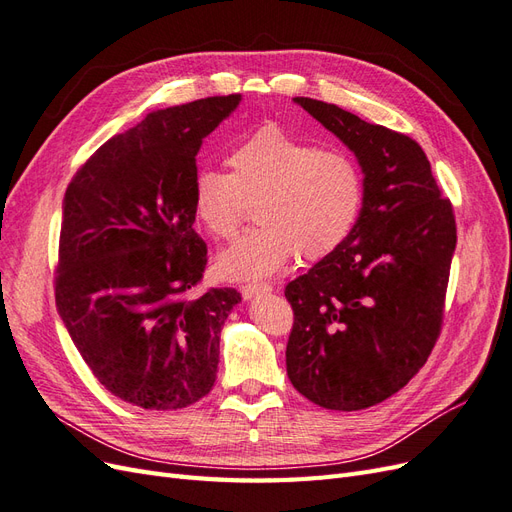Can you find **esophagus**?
Here are the masks:
<instances>
[{
  "label": "esophagus",
  "instance_id": "obj_1",
  "mask_svg": "<svg viewBox=\"0 0 512 512\" xmlns=\"http://www.w3.org/2000/svg\"><path fill=\"white\" fill-rule=\"evenodd\" d=\"M240 293L244 300H251V298H257V295H263V293H272V285L268 283H251V285H242L240 287Z\"/></svg>",
  "mask_w": 512,
  "mask_h": 512
}]
</instances>
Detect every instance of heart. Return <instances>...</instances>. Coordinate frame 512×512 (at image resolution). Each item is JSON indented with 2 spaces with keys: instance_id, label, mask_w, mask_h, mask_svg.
I'll list each match as a JSON object with an SVG mask.
<instances>
[{
  "instance_id": "obj_1",
  "label": "heart",
  "mask_w": 512,
  "mask_h": 512,
  "mask_svg": "<svg viewBox=\"0 0 512 512\" xmlns=\"http://www.w3.org/2000/svg\"><path fill=\"white\" fill-rule=\"evenodd\" d=\"M232 172L204 168L193 178V212L214 240H234L253 202L257 225L221 255L227 278H263L300 255L317 261L351 236L364 206V178L340 148H319L274 123L227 157Z\"/></svg>"
}]
</instances>
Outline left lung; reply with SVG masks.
Masks as SVG:
<instances>
[{
    "label": "left lung",
    "instance_id": "8db88e82",
    "mask_svg": "<svg viewBox=\"0 0 512 512\" xmlns=\"http://www.w3.org/2000/svg\"><path fill=\"white\" fill-rule=\"evenodd\" d=\"M295 102L355 153L364 206L351 236L285 287L287 374L310 402L361 410L400 391L434 349L455 214L415 140L334 104Z\"/></svg>",
    "mask_w": 512,
    "mask_h": 512
}]
</instances>
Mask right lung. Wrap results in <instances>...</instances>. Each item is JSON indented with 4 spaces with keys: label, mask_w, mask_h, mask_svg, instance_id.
<instances>
[{
    "label": "right lung",
    "mask_w": 512,
    "mask_h": 512,
    "mask_svg": "<svg viewBox=\"0 0 512 512\" xmlns=\"http://www.w3.org/2000/svg\"><path fill=\"white\" fill-rule=\"evenodd\" d=\"M240 93L151 112L82 163L63 197L55 300L78 353L112 395L146 410L212 389L236 289L197 293L195 155Z\"/></svg>",
    "instance_id": "obj_1"
}]
</instances>
